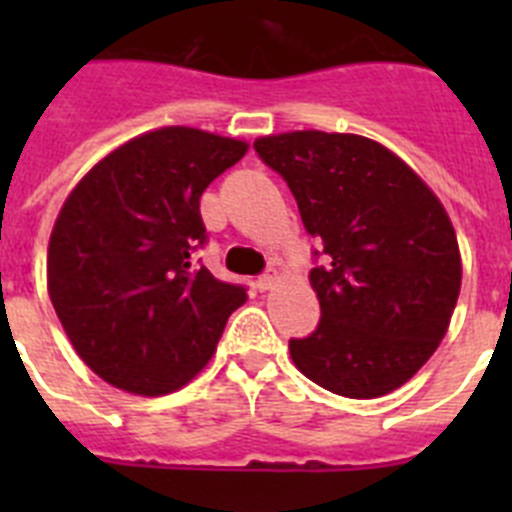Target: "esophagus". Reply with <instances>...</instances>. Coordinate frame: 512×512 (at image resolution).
I'll return each instance as SVG.
<instances>
[{"label":"esophagus","instance_id":"obj_1","mask_svg":"<svg viewBox=\"0 0 512 512\" xmlns=\"http://www.w3.org/2000/svg\"><path fill=\"white\" fill-rule=\"evenodd\" d=\"M277 282H279L277 274H264V277L256 279V287H259L261 292H269V289L277 287Z\"/></svg>","mask_w":512,"mask_h":512}]
</instances>
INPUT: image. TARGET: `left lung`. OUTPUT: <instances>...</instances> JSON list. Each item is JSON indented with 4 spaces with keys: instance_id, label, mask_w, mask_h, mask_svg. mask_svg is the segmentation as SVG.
I'll return each mask as SVG.
<instances>
[{
    "instance_id": "1",
    "label": "left lung",
    "mask_w": 512,
    "mask_h": 512,
    "mask_svg": "<svg viewBox=\"0 0 512 512\" xmlns=\"http://www.w3.org/2000/svg\"><path fill=\"white\" fill-rule=\"evenodd\" d=\"M253 148L323 241V266L310 271L318 330L289 341V356L328 392L390 395L431 359L459 300L449 212L397 153L364 135L292 130L261 135Z\"/></svg>"
}]
</instances>
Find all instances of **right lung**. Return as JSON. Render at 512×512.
<instances>
[{"label":"right lung","mask_w":512,"mask_h":512,"mask_svg":"<svg viewBox=\"0 0 512 512\" xmlns=\"http://www.w3.org/2000/svg\"><path fill=\"white\" fill-rule=\"evenodd\" d=\"M246 140L169 125L125 140L81 176L48 241V295L79 359L122 392L158 397L215 354L246 289L207 266L200 197Z\"/></svg>","instance_id":"add662e5"}]
</instances>
